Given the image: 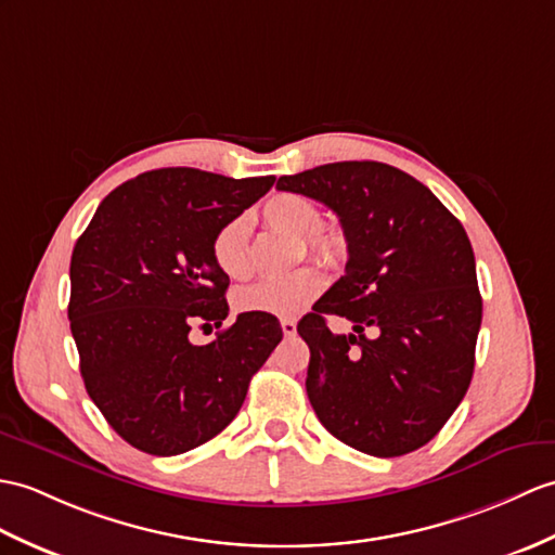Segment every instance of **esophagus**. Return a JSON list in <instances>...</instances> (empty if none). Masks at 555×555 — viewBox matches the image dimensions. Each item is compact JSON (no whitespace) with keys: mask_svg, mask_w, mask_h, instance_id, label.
Returning <instances> with one entry per match:
<instances>
[{"mask_svg":"<svg viewBox=\"0 0 555 555\" xmlns=\"http://www.w3.org/2000/svg\"><path fill=\"white\" fill-rule=\"evenodd\" d=\"M281 331H283V336H295V333H298V324H295L293 319H281Z\"/></svg>","mask_w":555,"mask_h":555,"instance_id":"obj_1","label":"esophagus"}]
</instances>
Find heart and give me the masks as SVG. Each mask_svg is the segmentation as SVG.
Here are the masks:
<instances>
[{
	"instance_id": "heart-1",
	"label": "heart",
	"mask_w": 555,
	"mask_h": 555,
	"mask_svg": "<svg viewBox=\"0 0 555 555\" xmlns=\"http://www.w3.org/2000/svg\"><path fill=\"white\" fill-rule=\"evenodd\" d=\"M262 219L269 229L300 238L302 246L321 262L338 264L347 255L343 231L319 227L317 205L300 193H276L262 205ZM212 260L229 279H246L250 274V229L246 217H234L217 229L212 238ZM324 276L317 267H300L295 272L257 281L241 288L234 298L238 312L295 317L312 305Z\"/></svg>"
}]
</instances>
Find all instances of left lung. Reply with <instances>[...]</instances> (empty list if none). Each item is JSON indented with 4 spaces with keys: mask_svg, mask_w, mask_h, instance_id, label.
<instances>
[{
    "mask_svg": "<svg viewBox=\"0 0 555 555\" xmlns=\"http://www.w3.org/2000/svg\"><path fill=\"white\" fill-rule=\"evenodd\" d=\"M276 189L324 203L347 241L345 276L298 324L309 402L357 452H414L442 430L473 378L482 298L466 229L418 179L376 160L319 165ZM331 313L353 333L331 334Z\"/></svg>",
    "mask_w": 555,
    "mask_h": 555,
    "instance_id": "obj_1",
    "label": "left lung"
}]
</instances>
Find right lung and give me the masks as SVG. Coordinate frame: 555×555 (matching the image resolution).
Returning <instances> with one entry per match:
<instances>
[{
	"label": "right lung",
	"mask_w": 555,
	"mask_h": 555,
	"mask_svg": "<svg viewBox=\"0 0 555 555\" xmlns=\"http://www.w3.org/2000/svg\"><path fill=\"white\" fill-rule=\"evenodd\" d=\"M272 184L151 170L111 191L75 243L68 319L85 388L139 452L177 456L222 433L283 338L276 317L243 312L212 343L189 340L193 324L229 314L217 229Z\"/></svg>",
	"instance_id": "obj_1"
}]
</instances>
